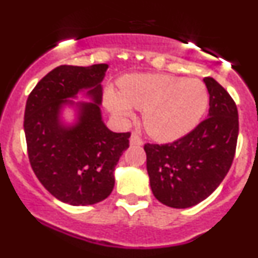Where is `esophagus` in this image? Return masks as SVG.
<instances>
[{
	"mask_svg": "<svg viewBox=\"0 0 258 258\" xmlns=\"http://www.w3.org/2000/svg\"><path fill=\"white\" fill-rule=\"evenodd\" d=\"M130 144L132 146H141L144 145V141H142V139L139 136V135L134 132V134L131 135V139H130Z\"/></svg>",
	"mask_w": 258,
	"mask_h": 258,
	"instance_id": "34e87169",
	"label": "esophagus"
}]
</instances>
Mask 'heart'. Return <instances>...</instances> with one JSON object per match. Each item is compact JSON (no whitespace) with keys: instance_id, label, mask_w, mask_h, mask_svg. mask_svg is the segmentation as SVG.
Here are the masks:
<instances>
[{"instance_id":"1","label":"heart","mask_w":258,"mask_h":258,"mask_svg":"<svg viewBox=\"0 0 258 258\" xmlns=\"http://www.w3.org/2000/svg\"><path fill=\"white\" fill-rule=\"evenodd\" d=\"M209 90L200 80L165 74L130 75L121 90L108 88L105 102L121 119L132 117V107L144 110L145 128L160 141H173L199 124L209 106Z\"/></svg>"}]
</instances>
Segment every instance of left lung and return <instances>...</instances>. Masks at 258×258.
I'll use <instances>...</instances> for the list:
<instances>
[{
  "mask_svg": "<svg viewBox=\"0 0 258 258\" xmlns=\"http://www.w3.org/2000/svg\"><path fill=\"white\" fill-rule=\"evenodd\" d=\"M210 93L209 117L171 144H146L147 172L153 195L173 209L195 206L220 186L235 157L237 106L212 77L204 79Z\"/></svg>",
  "mask_w": 258,
  "mask_h": 258,
  "instance_id": "8db88e82",
  "label": "left lung"
}]
</instances>
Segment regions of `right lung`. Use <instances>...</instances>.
I'll return each mask as SVG.
<instances>
[{"instance_id":"obj_1","label":"right lung","mask_w":258,"mask_h":258,"mask_svg":"<svg viewBox=\"0 0 258 258\" xmlns=\"http://www.w3.org/2000/svg\"><path fill=\"white\" fill-rule=\"evenodd\" d=\"M108 64H62L36 85L26 102L25 127L31 167L46 189L64 204L87 206L107 199L114 186L113 171L130 146V132L116 134L103 123L100 105ZM81 89L92 103L77 104L78 122L64 126L63 104H74Z\"/></svg>"}]
</instances>
